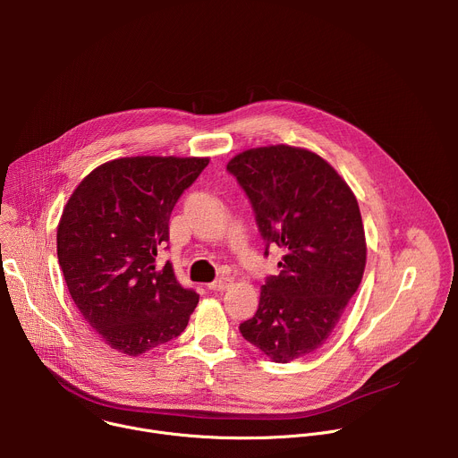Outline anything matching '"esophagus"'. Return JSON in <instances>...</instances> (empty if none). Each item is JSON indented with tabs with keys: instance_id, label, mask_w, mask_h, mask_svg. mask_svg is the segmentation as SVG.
Returning <instances> with one entry per match:
<instances>
[{
	"instance_id": "1",
	"label": "esophagus",
	"mask_w": 458,
	"mask_h": 458,
	"mask_svg": "<svg viewBox=\"0 0 458 458\" xmlns=\"http://www.w3.org/2000/svg\"><path fill=\"white\" fill-rule=\"evenodd\" d=\"M230 284H232V281L228 277H217L214 283L208 284V290H212V292H225Z\"/></svg>"
}]
</instances>
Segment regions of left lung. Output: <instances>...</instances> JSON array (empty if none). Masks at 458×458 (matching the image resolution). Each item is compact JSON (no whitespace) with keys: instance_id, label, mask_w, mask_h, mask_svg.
Instances as JSON below:
<instances>
[{"instance_id":"8db88e82","label":"left lung","mask_w":458,"mask_h":458,"mask_svg":"<svg viewBox=\"0 0 458 458\" xmlns=\"http://www.w3.org/2000/svg\"><path fill=\"white\" fill-rule=\"evenodd\" d=\"M255 214L265 255L281 248L279 276L260 286L241 335L276 362L315 352L332 335L366 267L364 226L344 179L313 152L251 148L228 166Z\"/></svg>"}]
</instances>
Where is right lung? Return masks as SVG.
<instances>
[{
  "label": "right lung",
  "instance_id": "1",
  "mask_svg": "<svg viewBox=\"0 0 458 458\" xmlns=\"http://www.w3.org/2000/svg\"><path fill=\"white\" fill-rule=\"evenodd\" d=\"M207 157H123L98 166L71 195L57 259L85 320L114 350L141 355L182 334L199 293L181 286L157 251L170 214ZM168 248V246H166Z\"/></svg>",
  "mask_w": 458,
  "mask_h": 458
}]
</instances>
